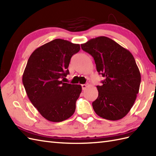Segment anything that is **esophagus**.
<instances>
[{
  "label": "esophagus",
  "instance_id": "esophagus-1",
  "mask_svg": "<svg viewBox=\"0 0 156 156\" xmlns=\"http://www.w3.org/2000/svg\"><path fill=\"white\" fill-rule=\"evenodd\" d=\"M82 86V90H84V89L87 88L88 86V84H82L81 85Z\"/></svg>",
  "mask_w": 156,
  "mask_h": 156
}]
</instances>
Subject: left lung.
<instances>
[{
	"instance_id": "8db88e82",
	"label": "left lung",
	"mask_w": 156,
	"mask_h": 156,
	"mask_svg": "<svg viewBox=\"0 0 156 156\" xmlns=\"http://www.w3.org/2000/svg\"><path fill=\"white\" fill-rule=\"evenodd\" d=\"M81 48L93 57L97 70L105 78L97 86L92 107L99 117L117 121L127 115L140 90L141 74L131 53L112 39L101 36Z\"/></svg>"
}]
</instances>
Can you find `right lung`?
Returning a JSON list of instances; mask_svg holds the SVG:
<instances>
[{
	"label": "right lung",
	"instance_id": "right-lung-1",
	"mask_svg": "<svg viewBox=\"0 0 156 156\" xmlns=\"http://www.w3.org/2000/svg\"><path fill=\"white\" fill-rule=\"evenodd\" d=\"M80 45L56 39L37 48L29 57L23 74V83L33 105L51 122H61L74 113L80 97V84L64 83L72 56Z\"/></svg>",
	"mask_w": 156,
	"mask_h": 156
}]
</instances>
